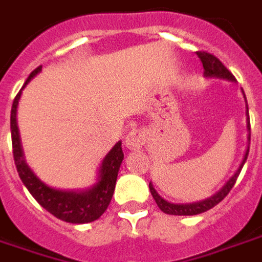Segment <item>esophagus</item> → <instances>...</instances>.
<instances>
[{"label":"esophagus","mask_w":262,"mask_h":262,"mask_svg":"<svg viewBox=\"0 0 262 262\" xmlns=\"http://www.w3.org/2000/svg\"><path fill=\"white\" fill-rule=\"evenodd\" d=\"M143 143H145V133L142 129H133L124 138V145L128 147L129 150H139Z\"/></svg>","instance_id":"34e87169"}]
</instances>
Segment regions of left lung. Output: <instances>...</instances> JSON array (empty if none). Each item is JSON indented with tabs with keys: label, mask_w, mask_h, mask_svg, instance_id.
<instances>
[{
	"label": "left lung",
	"mask_w": 262,
	"mask_h": 262,
	"mask_svg": "<svg viewBox=\"0 0 262 262\" xmlns=\"http://www.w3.org/2000/svg\"><path fill=\"white\" fill-rule=\"evenodd\" d=\"M196 54H198L199 59H200L202 63H203L204 77L222 78V80H227V81L236 82V78L233 77V74H232V73L222 64L221 60L218 58H215L214 55L207 54V52H196ZM243 96H245V92H243ZM246 124H247V146H246L245 155H243V159H242L241 164L237 167V170L233 172V176H232L225 184L222 185L221 188H220L215 193L211 194L210 198L199 200V202H192V203H171V202L166 200L164 198H161L160 194L156 192V189L153 188L152 182H149L150 193H152L155 202H156L157 206H159V208H160L163 213L170 214V215H196V214H202L204 213V211L210 210V208H213L214 206H217L222 199L229 193V190L233 188V185H235L237 177L241 174L242 168L245 166L246 160H247V156H249V149H250V117H249V106H247V101H246Z\"/></svg>",
	"instance_id": "obj_1"
}]
</instances>
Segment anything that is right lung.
Here are the masks:
<instances>
[{"mask_svg":"<svg viewBox=\"0 0 262 262\" xmlns=\"http://www.w3.org/2000/svg\"><path fill=\"white\" fill-rule=\"evenodd\" d=\"M41 69L42 66L37 68L31 73L12 103L11 135L15 166H16L21 182L33 194V198L52 215L62 221L70 222V224H86V222L95 221L105 213L110 200H112L113 192H115L117 174H119L120 166L124 159L121 141L116 143L115 146L110 149V152L103 157L99 170H98L96 182L90 188L82 190L55 189L52 186L42 182L33 172V170L25 160V153L21 149L20 135H19L16 120L17 105H19L21 91L41 72Z\"/></svg>","mask_w":262,"mask_h":262,"instance_id":"1","label":"right lung"}]
</instances>
